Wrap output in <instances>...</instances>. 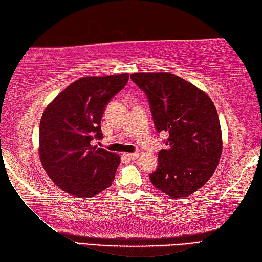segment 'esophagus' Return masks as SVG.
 Segmentation results:
<instances>
[{
    "label": "esophagus",
    "instance_id": "1",
    "mask_svg": "<svg viewBox=\"0 0 262 262\" xmlns=\"http://www.w3.org/2000/svg\"><path fill=\"white\" fill-rule=\"evenodd\" d=\"M124 157L128 160H136L138 158L137 153H124Z\"/></svg>",
    "mask_w": 262,
    "mask_h": 262
}]
</instances>
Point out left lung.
Wrapping results in <instances>:
<instances>
[{
	"mask_svg": "<svg viewBox=\"0 0 262 262\" xmlns=\"http://www.w3.org/2000/svg\"><path fill=\"white\" fill-rule=\"evenodd\" d=\"M133 82L146 93L157 130L169 133L159 152V166L149 174L168 196H190L207 182L223 148L217 110L202 89L168 72L134 73Z\"/></svg>",
	"mask_w": 262,
	"mask_h": 262,
	"instance_id": "1",
	"label": "left lung"
}]
</instances>
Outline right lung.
Instances as JSON below:
<instances>
[{
  "label": "right lung",
  "instance_id": "right-lung-1",
  "mask_svg": "<svg viewBox=\"0 0 262 262\" xmlns=\"http://www.w3.org/2000/svg\"><path fill=\"white\" fill-rule=\"evenodd\" d=\"M128 77V73L81 77L43 110L39 159L55 185L72 196L94 197L115 179L120 157L92 145V141L102 138L104 107L127 84Z\"/></svg>",
  "mask_w": 262,
  "mask_h": 262
}]
</instances>
